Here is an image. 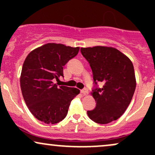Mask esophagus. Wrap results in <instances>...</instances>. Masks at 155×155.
Wrapping results in <instances>:
<instances>
[{
  "label": "esophagus",
  "instance_id": "34e87169",
  "mask_svg": "<svg viewBox=\"0 0 155 155\" xmlns=\"http://www.w3.org/2000/svg\"><path fill=\"white\" fill-rule=\"evenodd\" d=\"M81 93H82V95H88V94H89L88 90H87V89H86V88H84V89H83V90H81Z\"/></svg>",
  "mask_w": 155,
  "mask_h": 155
}]
</instances>
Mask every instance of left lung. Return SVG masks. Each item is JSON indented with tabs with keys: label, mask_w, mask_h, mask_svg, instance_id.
<instances>
[{
	"label": "left lung",
	"mask_w": 155,
	"mask_h": 155,
	"mask_svg": "<svg viewBox=\"0 0 155 155\" xmlns=\"http://www.w3.org/2000/svg\"><path fill=\"white\" fill-rule=\"evenodd\" d=\"M81 52L90 63L94 82L104 84L91 92L96 107L87 111L88 117L99 124L117 120L128 107L136 90L133 63L125 54L111 47L81 48Z\"/></svg>",
	"instance_id": "1"
}]
</instances>
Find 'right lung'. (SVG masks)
<instances>
[{
	"instance_id": "obj_1",
	"label": "right lung",
	"mask_w": 155,
	"mask_h": 155,
	"mask_svg": "<svg viewBox=\"0 0 155 155\" xmlns=\"http://www.w3.org/2000/svg\"><path fill=\"white\" fill-rule=\"evenodd\" d=\"M79 47L48 43L28 54L23 63L20 87L25 104L37 120L56 124L66 117L71 102L80 92L76 88L58 87L63 66L78 54Z\"/></svg>"
}]
</instances>
